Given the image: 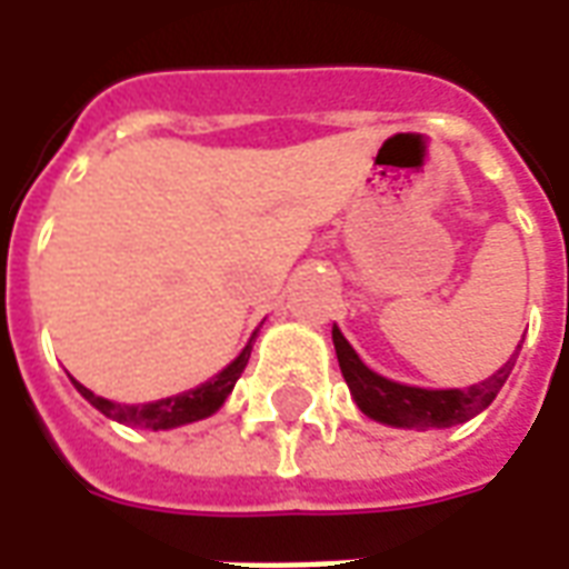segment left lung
I'll list each match as a JSON object with an SVG mask.
<instances>
[{
    "mask_svg": "<svg viewBox=\"0 0 569 569\" xmlns=\"http://www.w3.org/2000/svg\"><path fill=\"white\" fill-rule=\"evenodd\" d=\"M335 353H338V366L345 375L347 387L357 408L366 418L378 420L383 427L396 429H445L466 423L497 399L502 390L506 378L512 375L518 350L525 345L515 347V353L500 369L493 371L485 381L472 383V387H445V390H432V387H415V383H399L383 378L375 369H369L353 345L347 341L345 332L332 326Z\"/></svg>",
    "mask_w": 569,
    "mask_h": 569,
    "instance_id": "obj_1",
    "label": "left lung"
}]
</instances>
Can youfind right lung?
<instances>
[{
    "label": "right lung",
    "mask_w": 569,
    "mask_h": 569,
    "mask_svg": "<svg viewBox=\"0 0 569 569\" xmlns=\"http://www.w3.org/2000/svg\"><path fill=\"white\" fill-rule=\"evenodd\" d=\"M256 335L259 329L249 335L247 347L237 353L228 366H224L219 375H212L198 387H191L186 393H176L167 396V399H154V402H142V406H128V402H112V399H103V396H97L93 390H88L84 383H79L76 378H69L72 387L79 390L88 402H91L100 415L106 418L118 420V423H124V427H140V429H176V427H188V423H198L203 418H212L219 408L224 406V399L231 396L234 390L237 378L243 375L249 362V353H252V345H256Z\"/></svg>",
    "instance_id": "right-lung-1"
}]
</instances>
